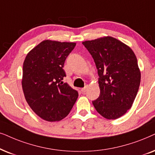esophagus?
I'll return each mask as SVG.
<instances>
[{
    "label": "esophagus",
    "instance_id": "esophagus-1",
    "mask_svg": "<svg viewBox=\"0 0 155 155\" xmlns=\"http://www.w3.org/2000/svg\"><path fill=\"white\" fill-rule=\"evenodd\" d=\"M86 90H87V86H85V87H84V88H81V91L82 94H84V93H85V92L86 91Z\"/></svg>",
    "mask_w": 155,
    "mask_h": 155
}]
</instances>
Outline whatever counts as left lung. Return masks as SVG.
I'll use <instances>...</instances> for the list:
<instances>
[{
	"mask_svg": "<svg viewBox=\"0 0 155 155\" xmlns=\"http://www.w3.org/2000/svg\"><path fill=\"white\" fill-rule=\"evenodd\" d=\"M98 69L100 96L93 101L108 120L121 117L133 106L141 79L137 57L127 45L107 36L82 42Z\"/></svg>",
	"mask_w": 155,
	"mask_h": 155,
	"instance_id": "8db88e82",
	"label": "left lung"
}]
</instances>
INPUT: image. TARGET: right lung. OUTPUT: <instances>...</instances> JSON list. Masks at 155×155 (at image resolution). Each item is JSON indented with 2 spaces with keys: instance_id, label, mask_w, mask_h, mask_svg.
<instances>
[{
  "instance_id": "1",
  "label": "right lung",
  "mask_w": 155,
  "mask_h": 155,
  "mask_svg": "<svg viewBox=\"0 0 155 155\" xmlns=\"http://www.w3.org/2000/svg\"><path fill=\"white\" fill-rule=\"evenodd\" d=\"M75 42L46 40L29 51L22 69V87L31 109L49 122L59 121L69 114L78 92L63 81L64 61Z\"/></svg>"
}]
</instances>
